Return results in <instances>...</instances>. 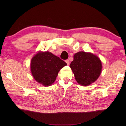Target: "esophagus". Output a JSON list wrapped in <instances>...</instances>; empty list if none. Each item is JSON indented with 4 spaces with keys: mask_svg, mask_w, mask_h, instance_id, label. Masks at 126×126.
<instances>
[{
    "mask_svg": "<svg viewBox=\"0 0 126 126\" xmlns=\"http://www.w3.org/2000/svg\"><path fill=\"white\" fill-rule=\"evenodd\" d=\"M65 62H66V63L67 64H68V65H69V63H70V62H69V61L68 60H65Z\"/></svg>",
    "mask_w": 126,
    "mask_h": 126,
    "instance_id": "34e87169",
    "label": "esophagus"
}]
</instances>
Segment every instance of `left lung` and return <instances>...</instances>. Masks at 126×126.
I'll list each match as a JSON object with an SVG mask.
<instances>
[{
  "instance_id": "1",
  "label": "left lung",
  "mask_w": 126,
  "mask_h": 126,
  "mask_svg": "<svg viewBox=\"0 0 126 126\" xmlns=\"http://www.w3.org/2000/svg\"><path fill=\"white\" fill-rule=\"evenodd\" d=\"M70 67L76 80L80 85L87 86L95 81L100 75L102 64L99 58L91 53L79 51L73 56Z\"/></svg>"
}]
</instances>
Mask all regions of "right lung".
Masks as SVG:
<instances>
[{"mask_svg": "<svg viewBox=\"0 0 126 126\" xmlns=\"http://www.w3.org/2000/svg\"><path fill=\"white\" fill-rule=\"evenodd\" d=\"M66 65L65 61L50 52L39 51L31 61V72L38 82L50 86L55 81L60 69Z\"/></svg>", "mask_w": 126, "mask_h": 126, "instance_id": "1", "label": "right lung"}]
</instances>
